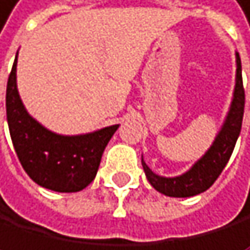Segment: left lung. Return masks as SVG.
Returning <instances> with one entry per match:
<instances>
[{"label": "left lung", "instance_id": "8db88e82", "mask_svg": "<svg viewBox=\"0 0 250 250\" xmlns=\"http://www.w3.org/2000/svg\"><path fill=\"white\" fill-rule=\"evenodd\" d=\"M243 113H244V87H243V76H241V60L236 54V83H235V95L230 112L227 115L223 129L218 134L215 143L207 151L202 159L194 165V167L182 174L180 177H160L147 168V165L142 159L143 169L149 184L171 198H188V196H196L215 184V180L223 172L229 159L233 152L236 140L241 132L243 124Z\"/></svg>", "mask_w": 250, "mask_h": 250}]
</instances>
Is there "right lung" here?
<instances>
[{
    "label": "right lung",
    "instance_id": "add662e5",
    "mask_svg": "<svg viewBox=\"0 0 250 250\" xmlns=\"http://www.w3.org/2000/svg\"><path fill=\"white\" fill-rule=\"evenodd\" d=\"M17 59L9 74L6 112L12 143L23 169L35 184L59 193L83 190L95 179L101 157L118 124L93 134H52L24 110L17 90Z\"/></svg>",
    "mask_w": 250,
    "mask_h": 250
}]
</instances>
